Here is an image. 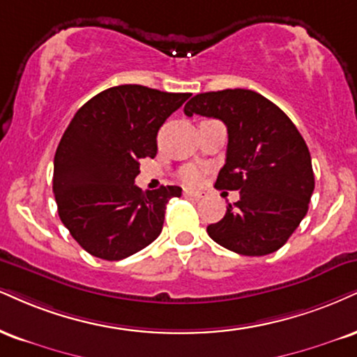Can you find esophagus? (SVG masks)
Returning a JSON list of instances; mask_svg holds the SVG:
<instances>
[{"label":"esophagus","mask_w":357,"mask_h":357,"mask_svg":"<svg viewBox=\"0 0 357 357\" xmlns=\"http://www.w3.org/2000/svg\"><path fill=\"white\" fill-rule=\"evenodd\" d=\"M184 196L186 197H192V199H201V197H203L204 195L201 191H184Z\"/></svg>","instance_id":"esophagus-1"}]
</instances>
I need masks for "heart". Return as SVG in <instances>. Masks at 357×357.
I'll return each instance as SVG.
<instances>
[{"mask_svg":"<svg viewBox=\"0 0 357 357\" xmlns=\"http://www.w3.org/2000/svg\"><path fill=\"white\" fill-rule=\"evenodd\" d=\"M181 178H183V181L186 184H190V186H196V184H199L201 179H203V174H201V171L197 169V167L190 166L183 171Z\"/></svg>","mask_w":357,"mask_h":357,"instance_id":"heart-1","label":"heart"}]
</instances>
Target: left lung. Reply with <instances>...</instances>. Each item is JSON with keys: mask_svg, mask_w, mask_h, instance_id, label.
<instances>
[{"mask_svg": "<svg viewBox=\"0 0 357 357\" xmlns=\"http://www.w3.org/2000/svg\"><path fill=\"white\" fill-rule=\"evenodd\" d=\"M184 114L221 119L227 128L226 162L214 188L239 191V201L208 226L209 238L243 256L284 246L314 191L311 154L294 123L259 93L239 88L196 94Z\"/></svg>", "mask_w": 357, "mask_h": 357, "instance_id": "obj_1", "label": "left lung"}]
</instances>
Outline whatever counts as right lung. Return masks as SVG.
Listing matches in <instances>:
<instances>
[{"label": "right lung", "mask_w": 357, "mask_h": 357, "mask_svg": "<svg viewBox=\"0 0 357 357\" xmlns=\"http://www.w3.org/2000/svg\"><path fill=\"white\" fill-rule=\"evenodd\" d=\"M190 93L141 84L105 89L78 109L54 154L53 192L59 220L89 255L119 261L161 234L166 204L179 186L143 192L141 158L158 153L162 123Z\"/></svg>", "instance_id": "1"}]
</instances>
